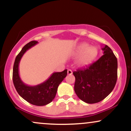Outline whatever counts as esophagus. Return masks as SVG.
<instances>
[{"mask_svg": "<svg viewBox=\"0 0 131 131\" xmlns=\"http://www.w3.org/2000/svg\"><path fill=\"white\" fill-rule=\"evenodd\" d=\"M67 73H68V75H71L72 73H73V72H72V71L71 70H68Z\"/></svg>", "mask_w": 131, "mask_h": 131, "instance_id": "34e87169", "label": "esophagus"}]
</instances>
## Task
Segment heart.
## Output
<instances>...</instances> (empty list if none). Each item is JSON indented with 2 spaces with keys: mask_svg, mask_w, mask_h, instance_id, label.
I'll return each instance as SVG.
<instances>
[{
  "mask_svg": "<svg viewBox=\"0 0 131 131\" xmlns=\"http://www.w3.org/2000/svg\"><path fill=\"white\" fill-rule=\"evenodd\" d=\"M99 53L97 48L95 46H89L87 43H82L75 49V56H79L78 60V64L79 67H84L91 64L97 58Z\"/></svg>",
  "mask_w": 131,
  "mask_h": 131,
  "instance_id": "1",
  "label": "heart"
}]
</instances>
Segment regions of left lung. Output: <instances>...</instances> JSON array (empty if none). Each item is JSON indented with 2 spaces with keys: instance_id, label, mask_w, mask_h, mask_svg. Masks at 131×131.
<instances>
[{
  "instance_id": "1",
  "label": "left lung",
  "mask_w": 131,
  "mask_h": 131,
  "mask_svg": "<svg viewBox=\"0 0 131 131\" xmlns=\"http://www.w3.org/2000/svg\"><path fill=\"white\" fill-rule=\"evenodd\" d=\"M103 55L90 67L73 72L74 91L87 103L102 101L112 92L117 81L118 61L112 49L105 45Z\"/></svg>"
}]
</instances>
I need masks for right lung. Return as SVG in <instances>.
I'll list each match as a JSON object with an SVG mask.
<instances>
[{
	"instance_id": "1",
	"label": "right lung",
	"mask_w": 131,
	"mask_h": 131,
	"mask_svg": "<svg viewBox=\"0 0 131 131\" xmlns=\"http://www.w3.org/2000/svg\"><path fill=\"white\" fill-rule=\"evenodd\" d=\"M37 43L35 40L28 43L16 56L13 68V82L16 91L23 99L31 104L43 106L50 103L55 98L58 85L67 76V70L52 73L49 79L40 84L31 86L24 83L19 77V62L25 52Z\"/></svg>"
}]
</instances>
